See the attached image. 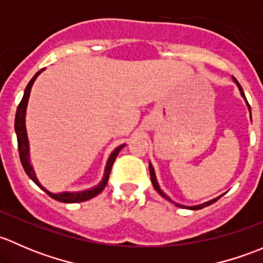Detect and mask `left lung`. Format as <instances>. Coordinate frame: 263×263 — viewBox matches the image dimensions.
I'll return each mask as SVG.
<instances>
[{
	"label": "left lung",
	"instance_id": "1",
	"mask_svg": "<svg viewBox=\"0 0 263 263\" xmlns=\"http://www.w3.org/2000/svg\"><path fill=\"white\" fill-rule=\"evenodd\" d=\"M233 79H234V81L237 82V85H238V87H239V90H240V94H242V97L245 98V99H246V95H245V92H243V89H242V86H240V84H239V82L237 81V79H235V78H233ZM246 102H247V99H246ZM247 105H248L249 110H251V107H249L248 102H247ZM251 118H252V117H251ZM148 169H150V178H151V182H153V185H154V188H155V190L158 191V192L160 193V195L163 196L164 198H166V200L172 201L171 198H169L168 196H166L165 193H164L163 191L160 190V187H159V184H158V181H156V177H155V172H154V168H153V165H151V164H148ZM216 200H217V198H215V200H211V201H209V202L203 203V205H198V206H191V208H185V206H182V205H179V203H176V202H173V201H172V202H173V203H176V205H177V206H179V208L191 209V210H200V209L205 208V206H209V205H211V203H214L215 201H216Z\"/></svg>",
	"mask_w": 263,
	"mask_h": 263
}]
</instances>
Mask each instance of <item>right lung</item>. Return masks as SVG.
<instances>
[{
	"label": "right lung",
	"instance_id": "1",
	"mask_svg": "<svg viewBox=\"0 0 263 263\" xmlns=\"http://www.w3.org/2000/svg\"><path fill=\"white\" fill-rule=\"evenodd\" d=\"M42 71H38V72L34 75V78L29 81L28 86L25 87V91H24L23 99H21L20 104L17 105L16 116H15V132H16V137H17V148H18V155H20V161L21 164H23L24 171H25V173L28 174L29 178L35 183L38 187H41L47 195H49L50 197L54 198V200L60 201V202H65V203H75V202H82V201H87L90 200V198L95 197L97 195H99V193L105 188L108 179H109V174H110V171H112L113 163H115L117 155H118L119 151L122 150V147H123L124 145H121V146L117 147L112 153V155L109 156L107 166H105L104 177H103L102 182H100L97 187L91 188V190L82 191V192L50 193L49 191H47L46 188L39 183L38 179H36L33 166H31L30 160H29V142H28V136H26V129H25V113H26V105H28L29 95H30V90H31V86H33L34 81H35V79L38 78V75Z\"/></svg>",
	"mask_w": 263,
	"mask_h": 263
}]
</instances>
